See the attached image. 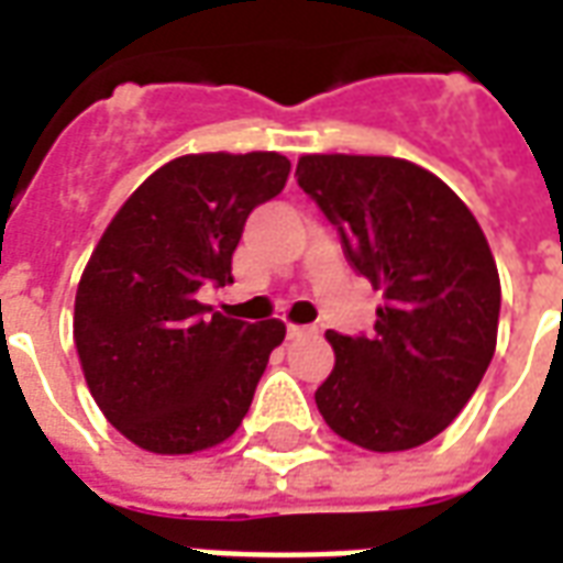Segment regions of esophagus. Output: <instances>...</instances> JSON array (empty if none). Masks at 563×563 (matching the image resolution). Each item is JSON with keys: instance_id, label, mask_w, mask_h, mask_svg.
Returning <instances> with one entry per match:
<instances>
[{"instance_id": "34e87169", "label": "esophagus", "mask_w": 563, "mask_h": 563, "mask_svg": "<svg viewBox=\"0 0 563 563\" xmlns=\"http://www.w3.org/2000/svg\"><path fill=\"white\" fill-rule=\"evenodd\" d=\"M286 334H289V341H295V338H310V334H317V329H313V325H289Z\"/></svg>"}]
</instances>
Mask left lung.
<instances>
[{"label":"left lung","instance_id":"obj_1","mask_svg":"<svg viewBox=\"0 0 563 563\" xmlns=\"http://www.w3.org/2000/svg\"><path fill=\"white\" fill-rule=\"evenodd\" d=\"M295 177L386 298L371 334H325L334 371L317 389L319 413L371 452L422 446L464 410L495 355L500 280L483 229L407 159L301 156Z\"/></svg>","mask_w":563,"mask_h":563}]
</instances>
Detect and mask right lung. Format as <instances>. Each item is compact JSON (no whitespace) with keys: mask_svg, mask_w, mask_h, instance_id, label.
I'll use <instances>...</instances> for the list:
<instances>
[{"mask_svg":"<svg viewBox=\"0 0 563 563\" xmlns=\"http://www.w3.org/2000/svg\"><path fill=\"white\" fill-rule=\"evenodd\" d=\"M280 153H198L153 172L117 210L75 295V346L104 419L135 446L189 455L238 431L277 319L210 313L205 283H232L246 217L280 196Z\"/></svg>","mask_w":563,"mask_h":563,"instance_id":"obj_1","label":"right lung"}]
</instances>
